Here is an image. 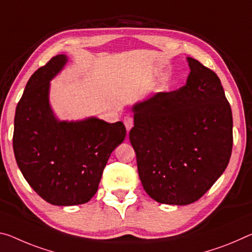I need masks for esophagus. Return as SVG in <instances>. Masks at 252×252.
<instances>
[{
    "mask_svg": "<svg viewBox=\"0 0 252 252\" xmlns=\"http://www.w3.org/2000/svg\"><path fill=\"white\" fill-rule=\"evenodd\" d=\"M123 122H125V126L126 127V131H130L131 127L133 126V119L130 117V115H126V117L125 118V120H123Z\"/></svg>",
    "mask_w": 252,
    "mask_h": 252,
    "instance_id": "34e87169",
    "label": "esophagus"
}]
</instances>
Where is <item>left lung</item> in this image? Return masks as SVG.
<instances>
[{
	"label": "left lung",
	"instance_id": "obj_1",
	"mask_svg": "<svg viewBox=\"0 0 252 252\" xmlns=\"http://www.w3.org/2000/svg\"><path fill=\"white\" fill-rule=\"evenodd\" d=\"M186 85L132 106L129 133L139 177L156 202L187 205L225 170L232 151V112L213 70L187 57Z\"/></svg>",
	"mask_w": 252,
	"mask_h": 252
}]
</instances>
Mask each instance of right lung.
<instances>
[{"label":"right lung","instance_id":"1","mask_svg":"<svg viewBox=\"0 0 252 252\" xmlns=\"http://www.w3.org/2000/svg\"><path fill=\"white\" fill-rule=\"evenodd\" d=\"M67 62L66 55H58L31 76L15 110L13 132L15 160L23 177L40 197L58 206L84 204L94 196L112 151L126 134L120 121L56 117L50 82Z\"/></svg>","mask_w":252,"mask_h":252}]
</instances>
